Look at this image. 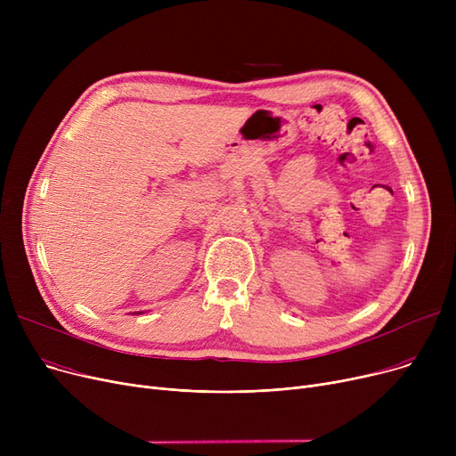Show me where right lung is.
I'll return each instance as SVG.
<instances>
[{
  "label": "right lung",
  "instance_id": "add662e5",
  "mask_svg": "<svg viewBox=\"0 0 456 456\" xmlns=\"http://www.w3.org/2000/svg\"><path fill=\"white\" fill-rule=\"evenodd\" d=\"M134 314H142V313H134Z\"/></svg>",
  "mask_w": 456,
  "mask_h": 456
}]
</instances>
